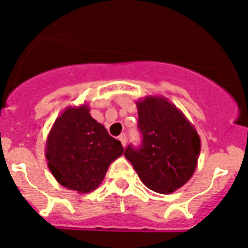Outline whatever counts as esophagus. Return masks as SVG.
I'll return each instance as SVG.
<instances>
[{"mask_svg": "<svg viewBox=\"0 0 248 248\" xmlns=\"http://www.w3.org/2000/svg\"><path fill=\"white\" fill-rule=\"evenodd\" d=\"M119 140H120V142L122 143V145H126V143H127V137H126V135H124V133H122L121 136H120L119 137Z\"/></svg>", "mask_w": 248, "mask_h": 248, "instance_id": "34e87169", "label": "esophagus"}]
</instances>
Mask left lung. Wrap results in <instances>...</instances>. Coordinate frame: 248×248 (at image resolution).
Here are the masks:
<instances>
[{
    "mask_svg": "<svg viewBox=\"0 0 248 248\" xmlns=\"http://www.w3.org/2000/svg\"><path fill=\"white\" fill-rule=\"evenodd\" d=\"M136 104L142 145H128L124 156L148 188L172 193L196 171L200 136L181 110L164 96H145Z\"/></svg>",
    "mask_w": 248,
    "mask_h": 248,
    "instance_id": "left-lung-1",
    "label": "left lung"
}]
</instances>
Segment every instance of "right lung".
Here are the masks:
<instances>
[{"instance_id": "right-lung-1", "label": "right lung", "mask_w": 248, "mask_h": 248, "mask_svg": "<svg viewBox=\"0 0 248 248\" xmlns=\"http://www.w3.org/2000/svg\"><path fill=\"white\" fill-rule=\"evenodd\" d=\"M89 111L87 104L64 108L46 140L51 173L60 185L79 193L98 188L110 164L124 154L121 142L111 137Z\"/></svg>"}]
</instances>
